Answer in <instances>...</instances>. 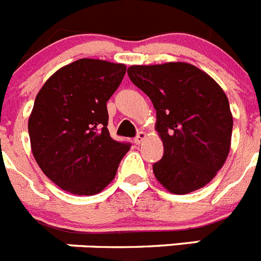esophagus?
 Masks as SVG:
<instances>
[{"label":"esophagus","instance_id":"obj_1","mask_svg":"<svg viewBox=\"0 0 261 261\" xmlns=\"http://www.w3.org/2000/svg\"><path fill=\"white\" fill-rule=\"evenodd\" d=\"M145 140H146V133H145V132H140L137 135V137L135 138V142L137 145H140V144H142V142H144Z\"/></svg>","mask_w":261,"mask_h":261}]
</instances>
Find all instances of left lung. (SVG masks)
Instances as JSON below:
<instances>
[{
    "instance_id": "obj_1",
    "label": "left lung",
    "mask_w": 261,
    "mask_h": 261,
    "mask_svg": "<svg viewBox=\"0 0 261 261\" xmlns=\"http://www.w3.org/2000/svg\"><path fill=\"white\" fill-rule=\"evenodd\" d=\"M128 75L153 102L162 159L153 165L156 180L175 195L213 180L231 146L232 115L222 87L188 62L132 65Z\"/></svg>"
}]
</instances>
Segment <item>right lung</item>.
<instances>
[{
	"label": "right lung",
	"instance_id": "right-lung-1",
	"mask_svg": "<svg viewBox=\"0 0 261 261\" xmlns=\"http://www.w3.org/2000/svg\"><path fill=\"white\" fill-rule=\"evenodd\" d=\"M125 71L124 64L81 59L55 71L36 95L29 117L32 155L61 190L91 196L114 180L130 147L111 138L107 102Z\"/></svg>",
	"mask_w": 261,
	"mask_h": 261
}]
</instances>
